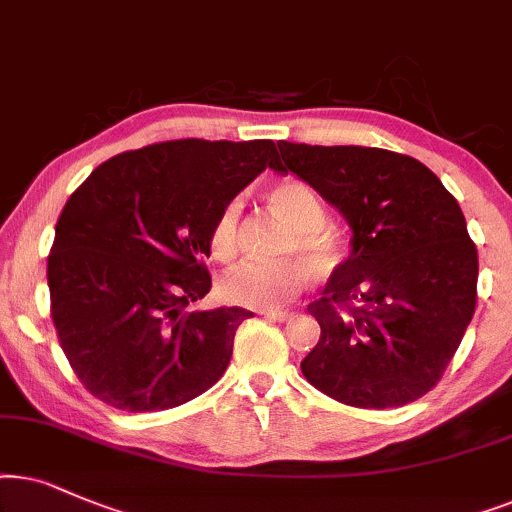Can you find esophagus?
Wrapping results in <instances>:
<instances>
[{
	"instance_id": "34e87169",
	"label": "esophagus",
	"mask_w": 512,
	"mask_h": 512,
	"mask_svg": "<svg viewBox=\"0 0 512 512\" xmlns=\"http://www.w3.org/2000/svg\"><path fill=\"white\" fill-rule=\"evenodd\" d=\"M262 313L269 320H278V323H288V320H292V318L297 316L295 311H262Z\"/></svg>"
}]
</instances>
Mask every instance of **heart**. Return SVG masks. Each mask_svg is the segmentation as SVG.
I'll return each mask as SVG.
<instances>
[{"instance_id":"b5f03b06","label":"heart","mask_w":512,"mask_h":512,"mask_svg":"<svg viewBox=\"0 0 512 512\" xmlns=\"http://www.w3.org/2000/svg\"><path fill=\"white\" fill-rule=\"evenodd\" d=\"M271 203L281 210L292 231L283 243V255L306 257L313 267L332 269L339 262V243L327 231L325 210L318 194L295 177H285L271 187ZM241 241V199H229L217 213L210 231L215 257L229 260ZM306 267L299 260L241 262L224 271L220 292L227 302L250 309H276L295 299L306 285Z\"/></svg>"}]
</instances>
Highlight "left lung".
Returning a JSON list of instances; mask_svg holds the SVG:
<instances>
[{"label":"left lung","instance_id":"8db88e82","mask_svg":"<svg viewBox=\"0 0 512 512\" xmlns=\"http://www.w3.org/2000/svg\"><path fill=\"white\" fill-rule=\"evenodd\" d=\"M274 170L339 208L349 260L309 304L320 339L304 377L337 403L386 410L426 395L459 349L478 304V248L438 175L407 154L278 142Z\"/></svg>","mask_w":512,"mask_h":512}]
</instances>
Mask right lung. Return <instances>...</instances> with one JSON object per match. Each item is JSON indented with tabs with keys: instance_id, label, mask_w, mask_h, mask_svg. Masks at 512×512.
<instances>
[{
	"instance_id": "add662e5",
	"label": "right lung",
	"mask_w": 512,
	"mask_h": 512,
	"mask_svg": "<svg viewBox=\"0 0 512 512\" xmlns=\"http://www.w3.org/2000/svg\"><path fill=\"white\" fill-rule=\"evenodd\" d=\"M278 159L271 140H166L100 163L67 199L46 276L60 349L93 398L126 412L185 405L227 370L236 306L213 288L220 208Z\"/></svg>"
}]
</instances>
